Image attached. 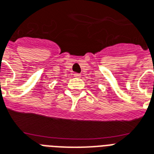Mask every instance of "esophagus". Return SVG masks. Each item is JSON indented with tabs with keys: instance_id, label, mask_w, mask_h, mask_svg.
Masks as SVG:
<instances>
[{
	"instance_id": "esophagus-1",
	"label": "esophagus",
	"mask_w": 154,
	"mask_h": 154,
	"mask_svg": "<svg viewBox=\"0 0 154 154\" xmlns=\"http://www.w3.org/2000/svg\"><path fill=\"white\" fill-rule=\"evenodd\" d=\"M73 77H76V78H79V77H81V74L77 73V72H75V73L73 74Z\"/></svg>"
}]
</instances>
